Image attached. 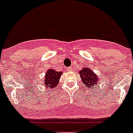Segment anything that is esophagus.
Segmentation results:
<instances>
[{"label":"esophagus","mask_w":133,"mask_h":133,"mask_svg":"<svg viewBox=\"0 0 133 133\" xmlns=\"http://www.w3.org/2000/svg\"><path fill=\"white\" fill-rule=\"evenodd\" d=\"M68 71H72V67H70V68H69L68 69Z\"/></svg>","instance_id":"34e87169"}]
</instances>
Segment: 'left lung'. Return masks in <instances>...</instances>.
I'll use <instances>...</instances> for the list:
<instances>
[{
  "label": "left lung",
  "mask_w": 133,
  "mask_h": 133,
  "mask_svg": "<svg viewBox=\"0 0 133 133\" xmlns=\"http://www.w3.org/2000/svg\"><path fill=\"white\" fill-rule=\"evenodd\" d=\"M80 77L81 78L82 84L85 85L86 88L94 89V87L98 85L99 78L96 73L88 68H83L79 71Z\"/></svg>",
  "instance_id": "8db88e82"
}]
</instances>
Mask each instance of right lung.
Listing matches in <instances>:
<instances>
[{
    "label": "right lung",
    "instance_id": "right-lung-1",
    "mask_svg": "<svg viewBox=\"0 0 133 133\" xmlns=\"http://www.w3.org/2000/svg\"><path fill=\"white\" fill-rule=\"evenodd\" d=\"M62 72H57L54 69H49L46 71L44 77V85L46 88L51 89L58 86Z\"/></svg>",
    "mask_w": 133,
    "mask_h": 133
}]
</instances>
